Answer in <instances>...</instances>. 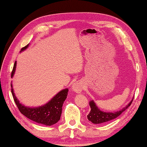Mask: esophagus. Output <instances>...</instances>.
Returning a JSON list of instances; mask_svg holds the SVG:
<instances>
[{
    "instance_id": "34e87169",
    "label": "esophagus",
    "mask_w": 147,
    "mask_h": 147,
    "mask_svg": "<svg viewBox=\"0 0 147 147\" xmlns=\"http://www.w3.org/2000/svg\"><path fill=\"white\" fill-rule=\"evenodd\" d=\"M83 89V83L81 81H77L72 85V89L77 93H80Z\"/></svg>"
}]
</instances>
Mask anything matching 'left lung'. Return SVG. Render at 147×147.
<instances>
[{"label":"left lung","instance_id":"obj_1","mask_svg":"<svg viewBox=\"0 0 147 147\" xmlns=\"http://www.w3.org/2000/svg\"><path fill=\"white\" fill-rule=\"evenodd\" d=\"M132 102L133 99L125 107H124L122 110H119V111L115 112H105L101 111L96 107L95 103L94 102V101L91 100L89 102V106L91 107V111H90L89 114L87 115V119L90 121H91L92 123L94 124L105 123L107 122V121H111L112 119L116 118L121 113L125 111V110H127L128 107L131 105V104L132 103Z\"/></svg>","mask_w":147,"mask_h":147}]
</instances>
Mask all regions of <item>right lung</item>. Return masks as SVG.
<instances>
[{
    "mask_svg": "<svg viewBox=\"0 0 147 147\" xmlns=\"http://www.w3.org/2000/svg\"><path fill=\"white\" fill-rule=\"evenodd\" d=\"M28 46L29 45H27L26 47H23L21 51L26 49ZM16 67V61L13 65L12 71L11 73V78H12L15 73ZM11 87H12L11 92L16 105L18 108L20 112L27 118L38 123L43 124L45 125H52L60 120L62 114V105L67 98L68 89H65L62 90L57 94H56L49 102L42 107L31 108L25 107L20 103L13 92L12 84H11Z\"/></svg>",
    "mask_w": 147,
    "mask_h": 147,
    "instance_id": "obj_1",
    "label": "right lung"
}]
</instances>
